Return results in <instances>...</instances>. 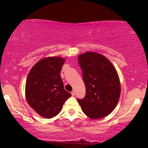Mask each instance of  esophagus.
<instances>
[{"label": "esophagus", "instance_id": "esophagus-1", "mask_svg": "<svg viewBox=\"0 0 148 148\" xmlns=\"http://www.w3.org/2000/svg\"><path fill=\"white\" fill-rule=\"evenodd\" d=\"M71 95L72 96H75V91H73L71 92Z\"/></svg>", "mask_w": 148, "mask_h": 148}]
</instances>
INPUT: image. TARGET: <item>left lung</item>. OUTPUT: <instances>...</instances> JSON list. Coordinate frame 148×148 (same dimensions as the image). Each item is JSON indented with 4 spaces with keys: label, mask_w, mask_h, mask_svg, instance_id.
I'll return each mask as SVG.
<instances>
[{
    "label": "left lung",
    "mask_w": 148,
    "mask_h": 148,
    "mask_svg": "<svg viewBox=\"0 0 148 148\" xmlns=\"http://www.w3.org/2000/svg\"><path fill=\"white\" fill-rule=\"evenodd\" d=\"M86 86V96L77 99L85 114L93 119L108 115L116 107L121 84L114 66L102 54L86 52L78 56Z\"/></svg>",
    "instance_id": "8db88e82"
}]
</instances>
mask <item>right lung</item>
<instances>
[{"instance_id": "right-lung-1", "label": "right lung", "mask_w": 148, "mask_h": 148, "mask_svg": "<svg viewBox=\"0 0 148 148\" xmlns=\"http://www.w3.org/2000/svg\"><path fill=\"white\" fill-rule=\"evenodd\" d=\"M65 59L52 56L39 60L26 79L25 96L28 104L44 118L51 119L61 111L71 96L64 90L60 71Z\"/></svg>"}]
</instances>
